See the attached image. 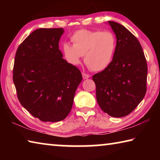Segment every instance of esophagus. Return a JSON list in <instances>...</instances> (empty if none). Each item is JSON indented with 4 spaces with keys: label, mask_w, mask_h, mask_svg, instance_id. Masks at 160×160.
Masks as SVG:
<instances>
[{
    "label": "esophagus",
    "mask_w": 160,
    "mask_h": 160,
    "mask_svg": "<svg viewBox=\"0 0 160 160\" xmlns=\"http://www.w3.org/2000/svg\"><path fill=\"white\" fill-rule=\"evenodd\" d=\"M82 78H83L84 80L88 79V78H90V75H88V74H87V73H85V72H82Z\"/></svg>",
    "instance_id": "esophagus-1"
}]
</instances>
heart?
I'll use <instances>...</instances> for the list:
<instances>
[{
    "label": "heart",
    "instance_id": "obj_1",
    "mask_svg": "<svg viewBox=\"0 0 160 160\" xmlns=\"http://www.w3.org/2000/svg\"><path fill=\"white\" fill-rule=\"evenodd\" d=\"M72 46L64 43L62 51L68 63L72 66L84 61L93 71H102L112 63L117 47L115 34L111 31L80 29L70 37Z\"/></svg>",
    "mask_w": 160,
    "mask_h": 160
}]
</instances>
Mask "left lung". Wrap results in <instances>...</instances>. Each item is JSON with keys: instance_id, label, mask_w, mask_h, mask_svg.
<instances>
[{"instance_id": "obj_1", "label": "left lung", "mask_w": 160, "mask_h": 160, "mask_svg": "<svg viewBox=\"0 0 160 160\" xmlns=\"http://www.w3.org/2000/svg\"><path fill=\"white\" fill-rule=\"evenodd\" d=\"M114 32L117 47L112 63L94 75L96 97L103 112L112 117L128 115L145 95L148 66L141 45L121 24L108 21Z\"/></svg>"}]
</instances>
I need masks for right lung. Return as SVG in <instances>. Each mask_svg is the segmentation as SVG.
I'll return each mask as SVG.
<instances>
[{"instance_id":"1","label":"right lung","mask_w":160,"mask_h":160,"mask_svg":"<svg viewBox=\"0 0 160 160\" xmlns=\"http://www.w3.org/2000/svg\"><path fill=\"white\" fill-rule=\"evenodd\" d=\"M63 28L34 30L16 51L13 82L20 104L44 122L63 120L72 109L82 77L63 58L58 43Z\"/></svg>"}]
</instances>
